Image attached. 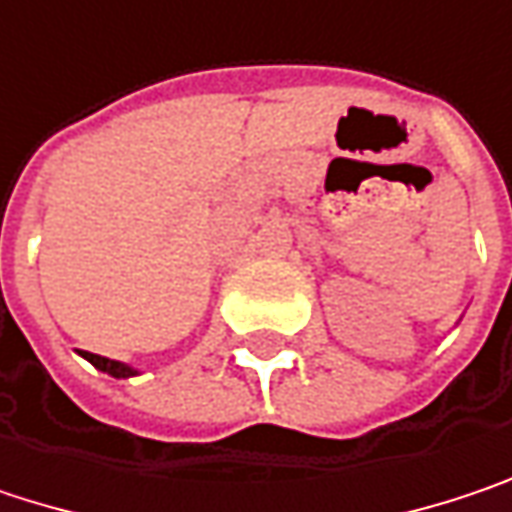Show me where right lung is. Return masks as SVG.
Segmentation results:
<instances>
[{"label":"right lung","instance_id":"obj_1","mask_svg":"<svg viewBox=\"0 0 512 512\" xmlns=\"http://www.w3.org/2000/svg\"><path fill=\"white\" fill-rule=\"evenodd\" d=\"M82 356L96 365L99 371H105V374H111V377H135L138 371L132 368V365H126V362H117V359H108V356H99V353H88L82 351Z\"/></svg>","mask_w":512,"mask_h":512}]
</instances>
